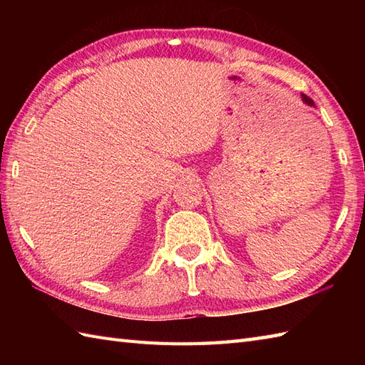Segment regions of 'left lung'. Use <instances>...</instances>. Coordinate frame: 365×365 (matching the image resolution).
<instances>
[{"instance_id": "1", "label": "left lung", "mask_w": 365, "mask_h": 365, "mask_svg": "<svg viewBox=\"0 0 365 365\" xmlns=\"http://www.w3.org/2000/svg\"><path fill=\"white\" fill-rule=\"evenodd\" d=\"M301 98H302V102H304L306 105H309V106H315V105H314V102H312V100H311V98H309L307 96H304V94H301Z\"/></svg>"}]
</instances>
